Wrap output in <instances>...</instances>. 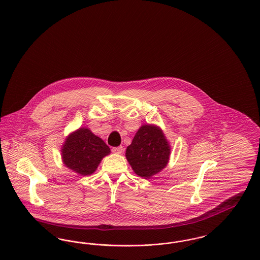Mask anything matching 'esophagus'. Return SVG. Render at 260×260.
<instances>
[{"instance_id": "obj_1", "label": "esophagus", "mask_w": 260, "mask_h": 260, "mask_svg": "<svg viewBox=\"0 0 260 260\" xmlns=\"http://www.w3.org/2000/svg\"><path fill=\"white\" fill-rule=\"evenodd\" d=\"M112 152L115 153V154H122L124 152V148L122 146H119V147H114L112 148Z\"/></svg>"}]
</instances>
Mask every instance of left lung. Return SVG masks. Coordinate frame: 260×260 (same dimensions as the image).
I'll list each match as a JSON object with an SVG mask.
<instances>
[{
	"label": "left lung",
	"mask_w": 260,
	"mask_h": 260,
	"mask_svg": "<svg viewBox=\"0 0 260 260\" xmlns=\"http://www.w3.org/2000/svg\"><path fill=\"white\" fill-rule=\"evenodd\" d=\"M170 156L171 145L161 127L155 124H142L125 151L132 169L143 178H151L161 172Z\"/></svg>",
	"instance_id": "left-lung-1"
}]
</instances>
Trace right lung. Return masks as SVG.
Returning <instances> with one entry per match:
<instances>
[{"instance_id": "right-lung-1", "label": "right lung", "mask_w": 260, "mask_h": 260, "mask_svg": "<svg viewBox=\"0 0 260 260\" xmlns=\"http://www.w3.org/2000/svg\"><path fill=\"white\" fill-rule=\"evenodd\" d=\"M106 143L89 128L80 127L66 137L61 148L66 168L83 176L94 173L101 160L110 154Z\"/></svg>"}]
</instances>
